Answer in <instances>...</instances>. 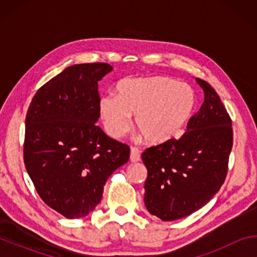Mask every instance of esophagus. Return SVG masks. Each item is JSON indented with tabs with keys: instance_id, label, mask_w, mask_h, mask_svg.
Returning <instances> with one entry per match:
<instances>
[{
	"instance_id": "obj_1",
	"label": "esophagus",
	"mask_w": 257,
	"mask_h": 257,
	"mask_svg": "<svg viewBox=\"0 0 257 257\" xmlns=\"http://www.w3.org/2000/svg\"><path fill=\"white\" fill-rule=\"evenodd\" d=\"M130 161L132 162H138V161H141V152L136 147H132L130 149Z\"/></svg>"
}]
</instances>
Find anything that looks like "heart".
<instances>
[{
  "mask_svg": "<svg viewBox=\"0 0 257 257\" xmlns=\"http://www.w3.org/2000/svg\"><path fill=\"white\" fill-rule=\"evenodd\" d=\"M118 96L106 93L99 98L104 127L113 138L132 129V115L146 141L164 144L179 137L196 105L193 87L170 77L125 78L116 86Z\"/></svg>",
  "mask_w": 257,
  "mask_h": 257,
  "instance_id": "1",
  "label": "heart"
}]
</instances>
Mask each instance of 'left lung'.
Instances as JSON below:
<instances>
[{"label": "left lung", "mask_w": 257, "mask_h": 257, "mask_svg": "<svg viewBox=\"0 0 257 257\" xmlns=\"http://www.w3.org/2000/svg\"><path fill=\"white\" fill-rule=\"evenodd\" d=\"M204 103L180 138L146 149L144 202L163 221L188 216L220 190L232 149L231 119L212 86L196 78Z\"/></svg>", "instance_id": "left-lung-1"}]
</instances>
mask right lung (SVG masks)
I'll list each match as a JSON object with an SVG mask.
<instances>
[{
    "mask_svg": "<svg viewBox=\"0 0 257 257\" xmlns=\"http://www.w3.org/2000/svg\"><path fill=\"white\" fill-rule=\"evenodd\" d=\"M112 70L107 63L66 68L37 90L26 115V170L44 203L67 219L92 212L107 178L129 160V146L95 124L98 81Z\"/></svg>",
    "mask_w": 257,
    "mask_h": 257,
    "instance_id": "right-lung-1",
    "label": "right lung"
}]
</instances>
